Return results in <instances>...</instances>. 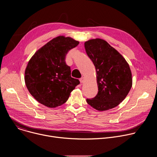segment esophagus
<instances>
[{"instance_id":"1","label":"esophagus","mask_w":157,"mask_h":157,"mask_svg":"<svg viewBox=\"0 0 157 157\" xmlns=\"http://www.w3.org/2000/svg\"><path fill=\"white\" fill-rule=\"evenodd\" d=\"M79 80H80V82L81 83H83L85 81V78H84V77H82Z\"/></svg>"}]
</instances>
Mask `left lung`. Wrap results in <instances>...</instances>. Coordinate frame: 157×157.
I'll return each instance as SVG.
<instances>
[{
    "mask_svg": "<svg viewBox=\"0 0 157 157\" xmlns=\"http://www.w3.org/2000/svg\"><path fill=\"white\" fill-rule=\"evenodd\" d=\"M87 56L95 66L98 93L87 99L89 105L99 111L117 106L127 96L132 86L129 64L115 48L101 38L84 43Z\"/></svg>",
    "mask_w": 157,
    "mask_h": 157,
    "instance_id": "8db88e82",
    "label": "left lung"
}]
</instances>
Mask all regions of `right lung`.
Segmentation results:
<instances>
[{
	"mask_svg": "<svg viewBox=\"0 0 157 157\" xmlns=\"http://www.w3.org/2000/svg\"><path fill=\"white\" fill-rule=\"evenodd\" d=\"M79 41L58 36L37 50L25 71V82L31 95L40 104L54 108L65 103L80 82L71 78L66 55Z\"/></svg>",
	"mask_w": 157,
	"mask_h": 157,
	"instance_id": "right-lung-1",
	"label": "right lung"
}]
</instances>
